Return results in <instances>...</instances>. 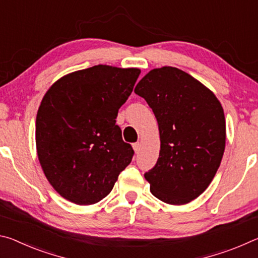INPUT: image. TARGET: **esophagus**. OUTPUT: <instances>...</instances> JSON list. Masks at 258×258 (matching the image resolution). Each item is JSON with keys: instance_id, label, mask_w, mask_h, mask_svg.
<instances>
[{"instance_id": "esophagus-1", "label": "esophagus", "mask_w": 258, "mask_h": 258, "mask_svg": "<svg viewBox=\"0 0 258 258\" xmlns=\"http://www.w3.org/2000/svg\"><path fill=\"white\" fill-rule=\"evenodd\" d=\"M140 148H141V145H140V142L134 143V145H133V149H134V151H135V154H138V152L140 151Z\"/></svg>"}]
</instances>
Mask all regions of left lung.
I'll list each match as a JSON object with an SVG mask.
<instances>
[{
	"label": "left lung",
	"instance_id": "obj_1",
	"mask_svg": "<svg viewBox=\"0 0 258 258\" xmlns=\"http://www.w3.org/2000/svg\"><path fill=\"white\" fill-rule=\"evenodd\" d=\"M134 92L154 111L160 135L157 164L145 174L151 194L169 205L198 198L211 184L225 149V117L208 87L175 67L150 71Z\"/></svg>",
	"mask_w": 258,
	"mask_h": 258
}]
</instances>
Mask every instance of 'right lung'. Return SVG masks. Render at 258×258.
<instances>
[{"label":"right lung","mask_w":258,"mask_h":258,"mask_svg":"<svg viewBox=\"0 0 258 258\" xmlns=\"http://www.w3.org/2000/svg\"><path fill=\"white\" fill-rule=\"evenodd\" d=\"M139 68L98 64L59 78L36 116V150L47 181L64 199L92 205L110 194L134 151L116 125Z\"/></svg>","instance_id":"obj_1"}]
</instances>
